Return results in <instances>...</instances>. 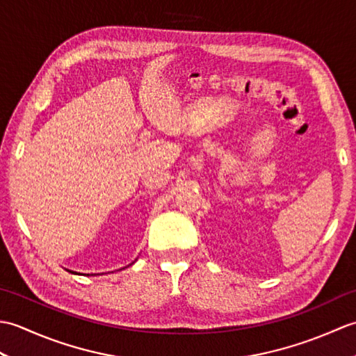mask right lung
Here are the masks:
<instances>
[{
	"instance_id": "1",
	"label": "right lung",
	"mask_w": 356,
	"mask_h": 356,
	"mask_svg": "<svg viewBox=\"0 0 356 356\" xmlns=\"http://www.w3.org/2000/svg\"><path fill=\"white\" fill-rule=\"evenodd\" d=\"M133 263H134V261H133ZM133 263H131V264H133ZM67 270H69V269H67ZM69 272H72V274H78V272H74V270H69ZM87 275H88V274H87ZM92 275H93V274H92ZM95 275H96V274H95Z\"/></svg>"
}]
</instances>
